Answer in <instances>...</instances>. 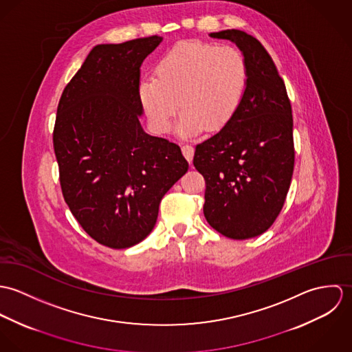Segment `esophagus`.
I'll list each match as a JSON object with an SVG mask.
<instances>
[{"instance_id":"34e87169","label":"esophagus","mask_w":352,"mask_h":352,"mask_svg":"<svg viewBox=\"0 0 352 352\" xmlns=\"http://www.w3.org/2000/svg\"><path fill=\"white\" fill-rule=\"evenodd\" d=\"M182 151H183V154H184V157L188 160V162H191L192 161V157H194V146H191V145H183L182 146Z\"/></svg>"}]
</instances>
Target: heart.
I'll use <instances>...</instances> for the list:
<instances>
[{
	"mask_svg": "<svg viewBox=\"0 0 352 352\" xmlns=\"http://www.w3.org/2000/svg\"><path fill=\"white\" fill-rule=\"evenodd\" d=\"M248 81V62L239 49L180 42L158 58L138 96L155 131L166 133L180 108L177 133L190 137L225 129L243 105Z\"/></svg>",
	"mask_w": 352,
	"mask_h": 352,
	"instance_id": "heart-1",
	"label": "heart"
}]
</instances>
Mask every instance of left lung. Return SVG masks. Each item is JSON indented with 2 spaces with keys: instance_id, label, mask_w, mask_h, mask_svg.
<instances>
[{
  "instance_id": "8db88e82",
  "label": "left lung",
  "mask_w": 352,
  "mask_h": 352,
  "mask_svg": "<svg viewBox=\"0 0 352 352\" xmlns=\"http://www.w3.org/2000/svg\"><path fill=\"white\" fill-rule=\"evenodd\" d=\"M210 36L239 46L250 81L234 119L197 145L194 166L206 180L203 212L210 226L225 237L247 240L271 228L290 188L292 104L272 58L256 38L240 30Z\"/></svg>"
}]
</instances>
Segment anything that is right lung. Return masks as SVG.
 Instances as JSON below:
<instances>
[{
  "mask_svg": "<svg viewBox=\"0 0 352 352\" xmlns=\"http://www.w3.org/2000/svg\"><path fill=\"white\" fill-rule=\"evenodd\" d=\"M162 38L94 47L65 87L52 133L62 195L81 228L113 250L141 243L188 170L179 145L140 123V67Z\"/></svg>",
  "mask_w": 352,
  "mask_h": 352,
  "instance_id": "1",
  "label": "right lung"
}]
</instances>
